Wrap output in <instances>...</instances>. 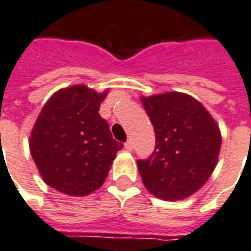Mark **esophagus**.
Segmentation results:
<instances>
[{"instance_id":"34e87169","label":"esophagus","mask_w":251,"mask_h":251,"mask_svg":"<svg viewBox=\"0 0 251 251\" xmlns=\"http://www.w3.org/2000/svg\"><path fill=\"white\" fill-rule=\"evenodd\" d=\"M124 148H126V150H127V151H132L133 143H132V140H131V139L126 141V144H124Z\"/></svg>"}]
</instances>
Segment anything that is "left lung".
<instances>
[{
	"label": "left lung",
	"instance_id": "1",
	"mask_svg": "<svg viewBox=\"0 0 251 251\" xmlns=\"http://www.w3.org/2000/svg\"><path fill=\"white\" fill-rule=\"evenodd\" d=\"M156 135L153 153L137 160L143 184L161 200L189 197L208 181L218 161L221 132L216 120L184 92L141 97Z\"/></svg>",
	"mask_w": 251,
	"mask_h": 251
}]
</instances>
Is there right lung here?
I'll list each match as a JSON object with an SVG mask.
<instances>
[{"label": "right lung", "instance_id": "right-lung-1", "mask_svg": "<svg viewBox=\"0 0 251 251\" xmlns=\"http://www.w3.org/2000/svg\"><path fill=\"white\" fill-rule=\"evenodd\" d=\"M108 90L61 88L43 105L30 135V153L43 181L69 196L99 189L123 144L99 115Z\"/></svg>", "mask_w": 251, "mask_h": 251}]
</instances>
